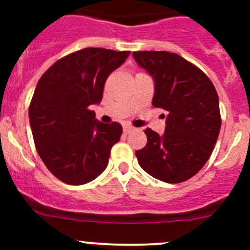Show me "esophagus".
<instances>
[{
	"mask_svg": "<svg viewBox=\"0 0 250 250\" xmlns=\"http://www.w3.org/2000/svg\"><path fill=\"white\" fill-rule=\"evenodd\" d=\"M133 129H134V128L130 127V125H125V127H123V133H125V134H128V133L132 132Z\"/></svg>",
	"mask_w": 250,
	"mask_h": 250,
	"instance_id": "1",
	"label": "esophagus"
}]
</instances>
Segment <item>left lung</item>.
<instances>
[{"mask_svg":"<svg viewBox=\"0 0 250 250\" xmlns=\"http://www.w3.org/2000/svg\"><path fill=\"white\" fill-rule=\"evenodd\" d=\"M133 57L155 80L152 105L168 112L165 134L145 129L147 144L135 151L138 162L165 183L188 180L210 157L220 132L215 87L202 70L175 53L145 50Z\"/></svg>","mask_w":250,"mask_h":250,"instance_id":"obj_1","label":"left lung"}]
</instances>
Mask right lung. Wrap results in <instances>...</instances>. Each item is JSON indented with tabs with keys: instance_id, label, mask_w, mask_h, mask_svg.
<instances>
[{
	"instance_id": "add662e5",
	"label": "right lung",
	"mask_w": 250,
	"mask_h": 250,
	"mask_svg": "<svg viewBox=\"0 0 250 250\" xmlns=\"http://www.w3.org/2000/svg\"><path fill=\"white\" fill-rule=\"evenodd\" d=\"M130 52L84 48L55 62L37 82L29 107L35 146L50 173L69 185L94 180L107 167L122 125H104L88 107Z\"/></svg>"
}]
</instances>
